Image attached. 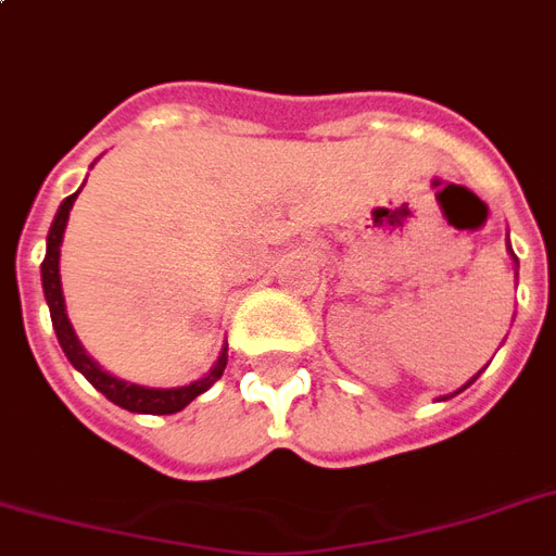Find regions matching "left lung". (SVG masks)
<instances>
[{
	"mask_svg": "<svg viewBox=\"0 0 556 556\" xmlns=\"http://www.w3.org/2000/svg\"><path fill=\"white\" fill-rule=\"evenodd\" d=\"M509 253H513V250H509ZM513 258H516V256H513ZM463 389H466V386H463ZM463 389H459V392H463Z\"/></svg>",
	"mask_w": 556,
	"mask_h": 556,
	"instance_id": "obj_1",
	"label": "left lung"
}]
</instances>
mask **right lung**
<instances>
[{
	"label": "right lung",
	"mask_w": 556,
	"mask_h": 556,
	"mask_svg": "<svg viewBox=\"0 0 556 556\" xmlns=\"http://www.w3.org/2000/svg\"><path fill=\"white\" fill-rule=\"evenodd\" d=\"M76 194H70L64 203L59 205V215L49 226L47 236V258L40 265V279H43V294H47L49 315H52V327H55V336H59V344L64 356L73 362V368L88 377V382L93 389H100L111 404L123 406L129 413H143V415H174L179 409L191 404L194 397H200L203 392H208L220 377H224L226 368V348L220 353V359L212 371L205 374L203 380L191 382V386H179V389H147V386H135V382L117 380L111 377L109 371H102L97 362L90 359L81 341L76 339V332L70 327L67 306H64V291H61V274H59V258H61V241H64V229H67L70 208L76 203Z\"/></svg>",
	"instance_id": "obj_1"
}]
</instances>
